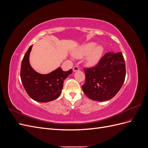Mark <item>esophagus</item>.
Returning a JSON list of instances; mask_svg holds the SVG:
<instances>
[{"mask_svg": "<svg viewBox=\"0 0 148 148\" xmlns=\"http://www.w3.org/2000/svg\"><path fill=\"white\" fill-rule=\"evenodd\" d=\"M79 70V67L78 66V65H75L73 66V70L74 71H78Z\"/></svg>", "mask_w": 148, "mask_h": 148, "instance_id": "esophagus-1", "label": "esophagus"}]
</instances>
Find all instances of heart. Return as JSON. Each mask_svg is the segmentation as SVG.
<instances>
[{
    "instance_id": "obj_1",
    "label": "heart",
    "mask_w": 148,
    "mask_h": 148,
    "mask_svg": "<svg viewBox=\"0 0 148 148\" xmlns=\"http://www.w3.org/2000/svg\"><path fill=\"white\" fill-rule=\"evenodd\" d=\"M96 46L95 42H89L85 44L84 45L79 48L74 53V56L78 58H82L90 54L88 57V62L91 64H95L101 58L102 53L103 49L101 46Z\"/></svg>"
}]
</instances>
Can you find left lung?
Returning <instances> with one entry per match:
<instances>
[{
    "mask_svg": "<svg viewBox=\"0 0 148 148\" xmlns=\"http://www.w3.org/2000/svg\"><path fill=\"white\" fill-rule=\"evenodd\" d=\"M86 79L82 86L89 99L106 101L117 94L124 83L126 68L122 52H107L90 68L83 69Z\"/></svg>",
    "mask_w": 148,
    "mask_h": 148,
    "instance_id": "obj_1",
    "label": "left lung"
}]
</instances>
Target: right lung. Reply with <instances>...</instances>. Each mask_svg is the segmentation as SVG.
I'll use <instances>...</instances> for the list:
<instances>
[{
    "label": "right lung",
    "instance_id": "add662e5",
    "mask_svg": "<svg viewBox=\"0 0 148 148\" xmlns=\"http://www.w3.org/2000/svg\"><path fill=\"white\" fill-rule=\"evenodd\" d=\"M31 45L26 51L21 62L20 77L22 84L29 96L38 102H47L56 99L63 88L64 82L72 73V69L64 71L59 67L46 75L36 72L29 62Z\"/></svg>",
    "mask_w": 148,
    "mask_h": 148
}]
</instances>
